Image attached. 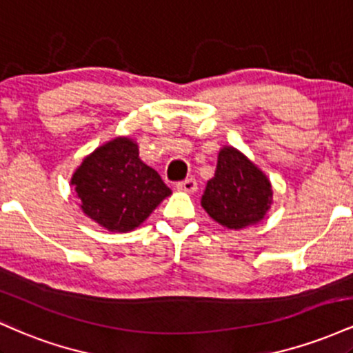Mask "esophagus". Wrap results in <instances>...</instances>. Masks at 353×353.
<instances>
[{"label": "esophagus", "mask_w": 353, "mask_h": 353, "mask_svg": "<svg viewBox=\"0 0 353 353\" xmlns=\"http://www.w3.org/2000/svg\"><path fill=\"white\" fill-rule=\"evenodd\" d=\"M176 189L177 190H182V192H196V189H197V182H196V179H192V177H190V179H185V181H182V182H177V185H176Z\"/></svg>", "instance_id": "1"}]
</instances>
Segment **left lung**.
Listing matches in <instances>:
<instances>
[{"mask_svg":"<svg viewBox=\"0 0 353 353\" xmlns=\"http://www.w3.org/2000/svg\"><path fill=\"white\" fill-rule=\"evenodd\" d=\"M272 184L244 152L222 145L216 172L208 181L201 205L222 228L241 230L259 224L272 205Z\"/></svg>","mask_w":353,"mask_h":353,"instance_id":"8db88e82","label":"left lung"}]
</instances>
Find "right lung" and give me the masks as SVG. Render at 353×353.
Masks as SVG:
<instances>
[{
    "instance_id": "obj_1",
    "label": "right lung",
    "mask_w": 353,
    "mask_h": 353,
    "mask_svg": "<svg viewBox=\"0 0 353 353\" xmlns=\"http://www.w3.org/2000/svg\"><path fill=\"white\" fill-rule=\"evenodd\" d=\"M79 208L109 232H131L171 196L157 171L139 157V145L117 136L88 154L72 172Z\"/></svg>"
}]
</instances>
